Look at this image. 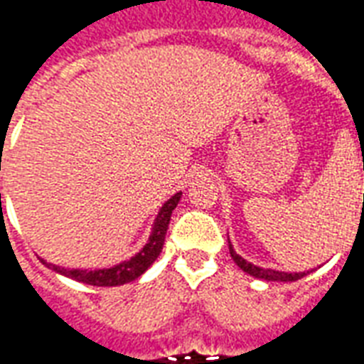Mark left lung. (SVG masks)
Returning a JSON list of instances; mask_svg holds the SVG:
<instances>
[{
  "label": "left lung",
  "instance_id": "8db88e82",
  "mask_svg": "<svg viewBox=\"0 0 364 364\" xmlns=\"http://www.w3.org/2000/svg\"><path fill=\"white\" fill-rule=\"evenodd\" d=\"M228 245H230V255H232V259L236 263L237 267L242 269L244 273L252 274L255 279H263V281H274V282H292V281H298V279H302L306 274L310 273V271H306V273H284V271H274V269H263V267H257V265H253L250 263L247 259H244L242 255H237L234 252V247L230 244L228 240Z\"/></svg>",
  "mask_w": 364,
  "mask_h": 364
}]
</instances>
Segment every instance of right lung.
<instances>
[{"instance_id":"add662e5","label":"right lung","mask_w":364,"mask_h":364,"mask_svg":"<svg viewBox=\"0 0 364 364\" xmlns=\"http://www.w3.org/2000/svg\"><path fill=\"white\" fill-rule=\"evenodd\" d=\"M181 200V193H175L173 197L166 200V205L159 208L156 222H154V228H151L150 240L148 244L144 245L140 252L136 253L134 257H130L128 261H122L119 265L109 269H95V271H87V269H64L58 265H52L41 259L50 267L52 271L70 277L77 282H85V284H93V287H119V284H127V282L134 281L140 274L148 271L154 261L158 259V255L164 250V242H166V232L171 220V213L175 210L177 203Z\"/></svg>"}]
</instances>
